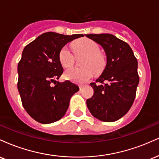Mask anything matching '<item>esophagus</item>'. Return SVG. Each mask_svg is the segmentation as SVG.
<instances>
[{
	"mask_svg": "<svg viewBox=\"0 0 159 159\" xmlns=\"http://www.w3.org/2000/svg\"><path fill=\"white\" fill-rule=\"evenodd\" d=\"M86 85H84V84H80L79 85V88H80V90H81L82 88H84V87H85Z\"/></svg>",
	"mask_w": 159,
	"mask_h": 159,
	"instance_id": "esophagus-1",
	"label": "esophagus"
}]
</instances>
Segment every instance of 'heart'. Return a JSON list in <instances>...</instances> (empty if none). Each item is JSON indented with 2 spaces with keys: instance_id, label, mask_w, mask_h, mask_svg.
I'll return each instance as SVG.
<instances>
[{
  "instance_id": "obj_1",
  "label": "heart",
  "mask_w": 159,
  "mask_h": 159,
  "mask_svg": "<svg viewBox=\"0 0 159 159\" xmlns=\"http://www.w3.org/2000/svg\"><path fill=\"white\" fill-rule=\"evenodd\" d=\"M72 47L76 52L85 53L88 57L86 58L84 66V68L70 67L64 72L66 79L73 81L75 83L82 84L90 81L95 75V71H99L102 67L104 59L99 54L100 48L93 40L84 38L72 44ZM59 60L61 64L65 67L70 66L73 64L75 57L73 52L68 45L63 47L59 53ZM90 66H93V69Z\"/></svg>"
}]
</instances>
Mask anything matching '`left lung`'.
I'll use <instances>...</instances> for the list:
<instances>
[{"label":"left lung","instance_id":"left-lung-1","mask_svg":"<svg viewBox=\"0 0 159 159\" xmlns=\"http://www.w3.org/2000/svg\"><path fill=\"white\" fill-rule=\"evenodd\" d=\"M85 36L102 47L107 59L97 84H90L94 93L87 100V106L96 119L114 122L123 117L134 102L139 83L138 61L129 44L112 34Z\"/></svg>","mask_w":159,"mask_h":159}]
</instances>
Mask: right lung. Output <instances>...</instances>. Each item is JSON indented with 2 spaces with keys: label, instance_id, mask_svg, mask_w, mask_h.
<instances>
[{
  "label": "right lung",
  "instance_id": "right-lung-1",
  "mask_svg": "<svg viewBox=\"0 0 159 159\" xmlns=\"http://www.w3.org/2000/svg\"><path fill=\"white\" fill-rule=\"evenodd\" d=\"M82 36L47 32L24 48L18 64V90L23 107L36 121L48 124L61 120L68 109L71 97L79 90L71 81L56 80L63 71L60 51L69 42Z\"/></svg>",
  "mask_w": 159,
  "mask_h": 159
}]
</instances>
